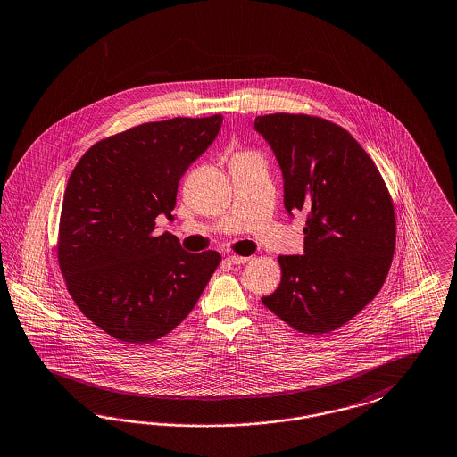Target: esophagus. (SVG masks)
Here are the masks:
<instances>
[{"instance_id":"1","label":"esophagus","mask_w":457,"mask_h":457,"mask_svg":"<svg viewBox=\"0 0 457 457\" xmlns=\"http://www.w3.org/2000/svg\"><path fill=\"white\" fill-rule=\"evenodd\" d=\"M250 258L248 256H241V255H229L228 256V262L229 263H235V265H239V263H246Z\"/></svg>"}]
</instances>
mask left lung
Wrapping results in <instances>:
<instances>
[{
	"mask_svg": "<svg viewBox=\"0 0 457 457\" xmlns=\"http://www.w3.org/2000/svg\"><path fill=\"white\" fill-rule=\"evenodd\" d=\"M255 129L274 149L287 212H308L304 255H280L262 303L289 327L340 328L381 291L395 245V204L378 166L347 130L306 113H269Z\"/></svg>",
	"mask_w": 457,
	"mask_h": 457,
	"instance_id": "1",
	"label": "left lung"
}]
</instances>
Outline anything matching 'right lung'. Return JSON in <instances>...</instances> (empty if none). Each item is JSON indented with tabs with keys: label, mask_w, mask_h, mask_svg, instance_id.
<instances>
[{
	"label": "right lung",
	"mask_w": 457,
	"mask_h": 457,
	"mask_svg": "<svg viewBox=\"0 0 457 457\" xmlns=\"http://www.w3.org/2000/svg\"><path fill=\"white\" fill-rule=\"evenodd\" d=\"M222 115L146 122L95 143L64 190L57 262L76 306L128 344H151L177 328L220 267L214 250L187 253L154 235L171 220L187 168L211 146Z\"/></svg>",
	"instance_id": "obj_1"
}]
</instances>
